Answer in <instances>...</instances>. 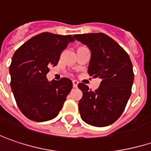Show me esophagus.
Wrapping results in <instances>:
<instances>
[{
  "label": "esophagus",
  "instance_id": "esophagus-1",
  "mask_svg": "<svg viewBox=\"0 0 151 151\" xmlns=\"http://www.w3.org/2000/svg\"><path fill=\"white\" fill-rule=\"evenodd\" d=\"M78 82L77 80H73V86L74 88H77V87H78Z\"/></svg>",
  "mask_w": 151,
  "mask_h": 151
}]
</instances>
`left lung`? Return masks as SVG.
<instances>
[{
	"label": "left lung",
	"mask_w": 151,
	"mask_h": 151,
	"mask_svg": "<svg viewBox=\"0 0 151 151\" xmlns=\"http://www.w3.org/2000/svg\"><path fill=\"white\" fill-rule=\"evenodd\" d=\"M74 37L91 51L88 73L102 79L95 91L83 83L78 84L83 92L78 102L81 118L91 126L107 127L120 118L132 94V61L123 48L104 33L77 34Z\"/></svg>",
	"instance_id": "1"
}]
</instances>
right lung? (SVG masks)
<instances>
[{
  "mask_svg": "<svg viewBox=\"0 0 151 151\" xmlns=\"http://www.w3.org/2000/svg\"><path fill=\"white\" fill-rule=\"evenodd\" d=\"M73 40L71 35L42 32L15 51L9 67L10 84L19 109L28 119L38 122L52 120L62 109L73 82L67 78L49 82L46 75Z\"/></svg>",
  "mask_w": 151,
  "mask_h": 151,
  "instance_id": "right-lung-1",
  "label": "right lung"
}]
</instances>
